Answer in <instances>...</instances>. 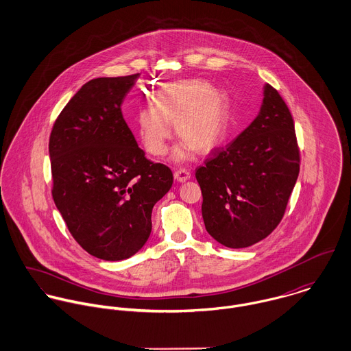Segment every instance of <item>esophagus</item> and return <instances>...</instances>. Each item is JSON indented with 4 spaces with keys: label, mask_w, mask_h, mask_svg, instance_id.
Returning a JSON list of instances; mask_svg holds the SVG:
<instances>
[{
    "label": "esophagus",
    "mask_w": 351,
    "mask_h": 351,
    "mask_svg": "<svg viewBox=\"0 0 351 351\" xmlns=\"http://www.w3.org/2000/svg\"><path fill=\"white\" fill-rule=\"evenodd\" d=\"M174 178L178 181V182H185L191 178V173L186 170V169H180L174 173Z\"/></svg>",
    "instance_id": "1"
}]
</instances>
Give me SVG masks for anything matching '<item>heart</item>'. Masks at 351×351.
Listing matches in <instances>:
<instances>
[{
    "instance_id": "b5f03b06",
    "label": "heart",
    "mask_w": 351,
    "mask_h": 351,
    "mask_svg": "<svg viewBox=\"0 0 351 351\" xmlns=\"http://www.w3.org/2000/svg\"><path fill=\"white\" fill-rule=\"evenodd\" d=\"M155 106H142L135 117L138 134L155 156L167 150L173 127L184 141L174 150L177 160L195 150L208 152L223 139L228 123L230 102L226 93L201 80H177L158 88Z\"/></svg>"
}]
</instances>
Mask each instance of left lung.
I'll return each mask as SVG.
<instances>
[{
    "label": "left lung",
    "instance_id": "obj_1",
    "mask_svg": "<svg viewBox=\"0 0 351 351\" xmlns=\"http://www.w3.org/2000/svg\"><path fill=\"white\" fill-rule=\"evenodd\" d=\"M299 171L295 121L280 93L266 84L254 121L196 169L205 230L230 249L265 239L282 220Z\"/></svg>",
    "mask_w": 351,
    "mask_h": 351
}]
</instances>
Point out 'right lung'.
<instances>
[{
  "label": "right lung",
  "mask_w": 351,
  "mask_h": 351,
  "mask_svg": "<svg viewBox=\"0 0 351 351\" xmlns=\"http://www.w3.org/2000/svg\"><path fill=\"white\" fill-rule=\"evenodd\" d=\"M138 77L86 82L51 131L52 199L78 245L104 261L145 246L152 208L173 185L171 170L145 156L121 113Z\"/></svg>",
  "instance_id": "1"
}]
</instances>
